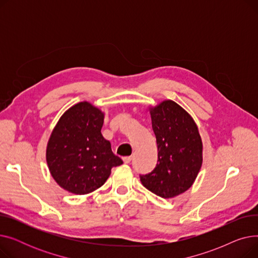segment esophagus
<instances>
[{
  "label": "esophagus",
  "mask_w": 258,
  "mask_h": 258,
  "mask_svg": "<svg viewBox=\"0 0 258 258\" xmlns=\"http://www.w3.org/2000/svg\"><path fill=\"white\" fill-rule=\"evenodd\" d=\"M131 161H132V157H131V156H128V157H123V162H124L125 164H128Z\"/></svg>",
  "instance_id": "obj_1"
}]
</instances>
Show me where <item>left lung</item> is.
<instances>
[{
  "instance_id": "left-lung-1",
  "label": "left lung",
  "mask_w": 258,
  "mask_h": 258,
  "mask_svg": "<svg viewBox=\"0 0 258 258\" xmlns=\"http://www.w3.org/2000/svg\"><path fill=\"white\" fill-rule=\"evenodd\" d=\"M158 146L155 169L140 174L142 185L153 194L174 198L191 187L203 162V143L192 117L172 100L150 108Z\"/></svg>"
}]
</instances>
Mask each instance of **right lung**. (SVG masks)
I'll list each match as a JSON object with an SVG mask.
<instances>
[{"instance_id":"add662e5","label":"right lung","mask_w":258,"mask_h":258,"mask_svg":"<svg viewBox=\"0 0 258 258\" xmlns=\"http://www.w3.org/2000/svg\"><path fill=\"white\" fill-rule=\"evenodd\" d=\"M104 114L87 101L79 102L58 120L47 145L50 173L64 190L87 195L101 187L111 169L123 162L101 135Z\"/></svg>"}]
</instances>
